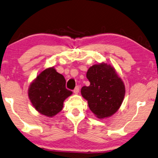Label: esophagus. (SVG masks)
<instances>
[{"label":"esophagus","instance_id":"esophagus-1","mask_svg":"<svg viewBox=\"0 0 158 158\" xmlns=\"http://www.w3.org/2000/svg\"><path fill=\"white\" fill-rule=\"evenodd\" d=\"M79 91H80V88H79L78 85H77V86L75 88V89L73 90V92H74L75 94H78Z\"/></svg>","mask_w":158,"mask_h":158}]
</instances>
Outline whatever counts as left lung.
Segmentation results:
<instances>
[{
    "mask_svg": "<svg viewBox=\"0 0 158 158\" xmlns=\"http://www.w3.org/2000/svg\"><path fill=\"white\" fill-rule=\"evenodd\" d=\"M89 86L81 89L91 112L99 119L115 113L123 101L126 89L123 81L111 65L101 63L88 69Z\"/></svg>",
    "mask_w": 158,
    "mask_h": 158,
    "instance_id": "8db88e82",
    "label": "left lung"
}]
</instances>
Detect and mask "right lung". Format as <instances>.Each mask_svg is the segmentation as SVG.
Returning <instances> with one entry per match:
<instances>
[{
  "label": "right lung",
  "instance_id": "obj_1",
  "mask_svg": "<svg viewBox=\"0 0 158 158\" xmlns=\"http://www.w3.org/2000/svg\"><path fill=\"white\" fill-rule=\"evenodd\" d=\"M62 75L50 67L39 74L30 84L28 96L37 111L47 117H53L62 110L63 103L73 92L66 89Z\"/></svg>",
  "mask_w": 158,
  "mask_h": 158
}]
</instances>
